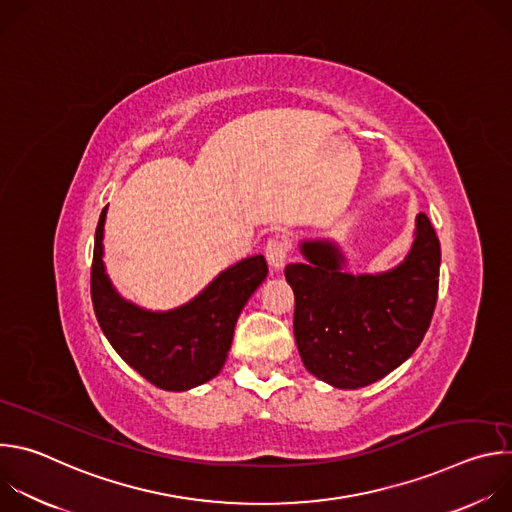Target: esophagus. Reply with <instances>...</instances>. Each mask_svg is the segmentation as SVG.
<instances>
[{"label": "esophagus", "mask_w": 512, "mask_h": 512, "mask_svg": "<svg viewBox=\"0 0 512 512\" xmlns=\"http://www.w3.org/2000/svg\"><path fill=\"white\" fill-rule=\"evenodd\" d=\"M287 253H289V241H287L283 235H275V237L269 239L267 245H265V257H267L269 265H271L275 271H279V269L285 265Z\"/></svg>", "instance_id": "esophagus-1"}]
</instances>
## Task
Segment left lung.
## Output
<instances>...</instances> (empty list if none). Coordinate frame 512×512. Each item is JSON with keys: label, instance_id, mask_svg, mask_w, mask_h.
<instances>
[{"label": "left lung", "instance_id": "left-lung-1", "mask_svg": "<svg viewBox=\"0 0 512 512\" xmlns=\"http://www.w3.org/2000/svg\"><path fill=\"white\" fill-rule=\"evenodd\" d=\"M308 263H289L294 336L304 367L336 389L367 387L403 364L421 344L437 302L440 239L429 218H415L405 261L377 275L342 271L330 241H304Z\"/></svg>", "mask_w": 512, "mask_h": 512}]
</instances>
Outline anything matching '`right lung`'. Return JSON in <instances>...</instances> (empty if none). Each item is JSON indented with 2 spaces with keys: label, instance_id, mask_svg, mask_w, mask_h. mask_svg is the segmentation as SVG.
Listing matches in <instances>:
<instances>
[{
  "label": "right lung",
  "instance_id": "right-lung-1",
  "mask_svg": "<svg viewBox=\"0 0 512 512\" xmlns=\"http://www.w3.org/2000/svg\"><path fill=\"white\" fill-rule=\"evenodd\" d=\"M99 216L91 267V298L99 326L115 352L145 381L164 391H188L221 373L235 324L253 291L267 277L263 255L247 257L218 273L188 304L170 312H150L123 300L103 263Z\"/></svg>",
  "mask_w": 512,
  "mask_h": 512
}]
</instances>
